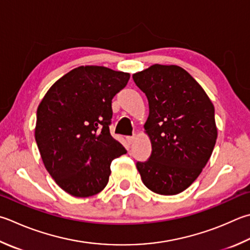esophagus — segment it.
Instances as JSON below:
<instances>
[{
  "mask_svg": "<svg viewBox=\"0 0 250 250\" xmlns=\"http://www.w3.org/2000/svg\"><path fill=\"white\" fill-rule=\"evenodd\" d=\"M135 139H136V137L135 136H128V137H126V140H127V143H128L129 145H131L135 141Z\"/></svg>",
  "mask_w": 250,
  "mask_h": 250,
  "instance_id": "obj_1",
  "label": "esophagus"
}]
</instances>
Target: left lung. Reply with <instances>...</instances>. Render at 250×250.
I'll return each instance as SVG.
<instances>
[{
	"mask_svg": "<svg viewBox=\"0 0 250 250\" xmlns=\"http://www.w3.org/2000/svg\"><path fill=\"white\" fill-rule=\"evenodd\" d=\"M148 99L145 124L151 154L137 162L143 183L160 195L189 187L212 154L218 130L214 106L200 84L176 65L154 64L133 75Z\"/></svg>",
	"mask_w": 250,
	"mask_h": 250,
	"instance_id": "1",
	"label": "left lung"
}]
</instances>
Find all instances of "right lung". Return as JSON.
I'll return each mask as SVG.
<instances>
[{
  "instance_id": "obj_1",
  "label": "right lung",
  "mask_w": 250,
  "mask_h": 250,
  "mask_svg": "<svg viewBox=\"0 0 250 250\" xmlns=\"http://www.w3.org/2000/svg\"><path fill=\"white\" fill-rule=\"evenodd\" d=\"M129 74L81 66L60 78L37 110L35 137L46 171L74 197H90L106 186L111 162L126 149L110 134L112 99Z\"/></svg>"
}]
</instances>
